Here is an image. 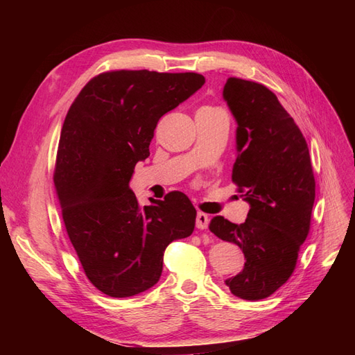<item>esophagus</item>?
I'll return each instance as SVG.
<instances>
[{"label": "esophagus", "mask_w": 355, "mask_h": 355, "mask_svg": "<svg viewBox=\"0 0 355 355\" xmlns=\"http://www.w3.org/2000/svg\"><path fill=\"white\" fill-rule=\"evenodd\" d=\"M209 220H210L209 214L200 211V213L197 214V222H196V223H197V228H198V230H206V228L209 227Z\"/></svg>", "instance_id": "1"}]
</instances>
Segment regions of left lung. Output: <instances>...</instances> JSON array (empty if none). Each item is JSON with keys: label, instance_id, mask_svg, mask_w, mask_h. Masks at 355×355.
<instances>
[{"label": "left lung", "instance_id": "8db88e82", "mask_svg": "<svg viewBox=\"0 0 355 355\" xmlns=\"http://www.w3.org/2000/svg\"><path fill=\"white\" fill-rule=\"evenodd\" d=\"M223 99L237 121L232 182L250 210L244 223L214 216L209 228L244 253L243 271L225 282L231 293L259 300L295 271L311 227L315 179L302 132L270 89L232 77Z\"/></svg>", "mask_w": 355, "mask_h": 355}]
</instances>
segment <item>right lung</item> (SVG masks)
Returning a JSON list of instances; mask_svg holds the SVG:
<instances>
[{"label":"right lung","instance_id":"1","mask_svg":"<svg viewBox=\"0 0 355 355\" xmlns=\"http://www.w3.org/2000/svg\"><path fill=\"white\" fill-rule=\"evenodd\" d=\"M206 83L196 72L110 71L92 78L67 114L55 187L68 237L90 283L111 297L153 287L166 247L194 231L197 210L179 191L151 206L128 187L161 116Z\"/></svg>","mask_w":355,"mask_h":355}]
</instances>
